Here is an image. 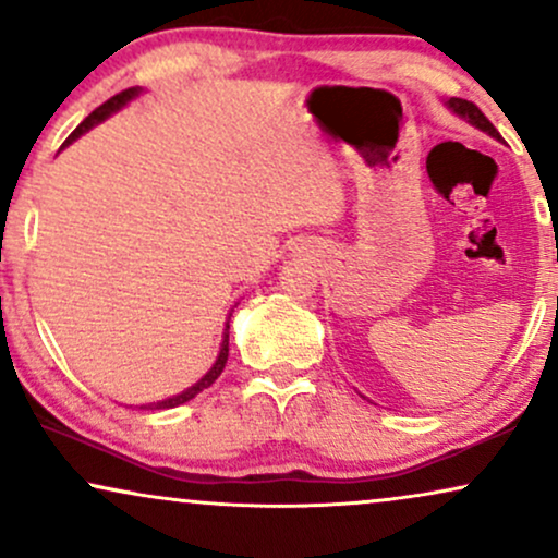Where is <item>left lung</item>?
<instances>
[{"mask_svg": "<svg viewBox=\"0 0 558 558\" xmlns=\"http://www.w3.org/2000/svg\"><path fill=\"white\" fill-rule=\"evenodd\" d=\"M448 105H450V110H456V112H458V116L469 118V121H471V123H474V125H476V129H482V131H486V133H489V136H495V138H499V133H497V129H495V125H492V121H489V118H486V116H484V112H482V110H478V108H476V105H474V102H471V100H461V97H450V100H448Z\"/></svg>", "mask_w": 558, "mask_h": 558, "instance_id": "1", "label": "left lung"}]
</instances>
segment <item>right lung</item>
I'll list each match as a JSON object with an SVG mask.
<instances>
[{"mask_svg": "<svg viewBox=\"0 0 558 558\" xmlns=\"http://www.w3.org/2000/svg\"><path fill=\"white\" fill-rule=\"evenodd\" d=\"M138 95V89L136 87H129V89H123V92H118V95H112L108 102H102L100 108H95L89 112L87 118H84V121L76 125L74 129V133L72 136L66 138V144L69 141H74V138H80L84 131H89L92 125L95 123H100L102 118H108L110 112H116L118 108H121V105H125L131 100V97H136ZM227 361H229V335H223V342H221V352H218V361L214 363V368H210L206 376H203L201 380H197L195 386H190L187 391H182V393H178V397H172V399H165V401H157V404H151V407H141V409H172V407H180V404H185V401H190V399H195L197 393H201L203 389H208L210 384H214V380L221 376V371H223V365H227Z\"/></svg>", "mask_w": 558, "mask_h": 558, "instance_id": "right-lung-1", "label": "right lung"}]
</instances>
